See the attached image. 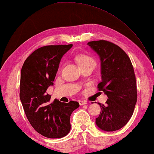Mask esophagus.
Returning <instances> with one entry per match:
<instances>
[{
    "label": "esophagus",
    "instance_id": "34e87169",
    "mask_svg": "<svg viewBox=\"0 0 154 154\" xmlns=\"http://www.w3.org/2000/svg\"><path fill=\"white\" fill-rule=\"evenodd\" d=\"M79 104L80 105V106H83V105L87 104V101H79Z\"/></svg>",
    "mask_w": 154,
    "mask_h": 154
}]
</instances>
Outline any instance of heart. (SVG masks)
<instances>
[{"instance_id":"b5f03b06","label":"heart","mask_w":154,"mask_h":154,"mask_svg":"<svg viewBox=\"0 0 154 154\" xmlns=\"http://www.w3.org/2000/svg\"><path fill=\"white\" fill-rule=\"evenodd\" d=\"M75 60L80 65V67L92 65V66H96V60L94 57L90 54L87 53H80L75 56Z\"/></svg>"}]
</instances>
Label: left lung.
<instances>
[{
    "mask_svg": "<svg viewBox=\"0 0 154 154\" xmlns=\"http://www.w3.org/2000/svg\"><path fill=\"white\" fill-rule=\"evenodd\" d=\"M87 45L100 57L102 81L97 88L108 97L105 105L98 103L101 112L96 125L105 131L119 130L131 119L137 103L133 64L127 54L114 43L101 40Z\"/></svg>",
    "mask_w": 154,
    "mask_h": 154,
    "instance_id": "8db88e82",
    "label": "left lung"
}]
</instances>
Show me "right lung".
Masks as SVG:
<instances>
[{
	"label": "right lung",
	"instance_id": "1",
	"mask_svg": "<svg viewBox=\"0 0 154 154\" xmlns=\"http://www.w3.org/2000/svg\"><path fill=\"white\" fill-rule=\"evenodd\" d=\"M72 45H48L28 57L21 71L20 97L29 122L38 133L50 139L61 138L71 128L70 116L79 107L77 101H50L47 93L53 85L61 59Z\"/></svg>",
	"mask_w": 154,
	"mask_h": 154
}]
</instances>
